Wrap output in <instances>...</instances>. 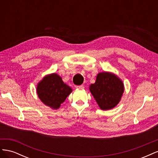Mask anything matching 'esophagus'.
I'll use <instances>...</instances> for the list:
<instances>
[{
	"label": "esophagus",
	"mask_w": 158,
	"mask_h": 158,
	"mask_svg": "<svg viewBox=\"0 0 158 158\" xmlns=\"http://www.w3.org/2000/svg\"><path fill=\"white\" fill-rule=\"evenodd\" d=\"M76 88H77V89H83L84 88V85H76Z\"/></svg>",
	"instance_id": "34e87169"
}]
</instances>
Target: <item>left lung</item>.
<instances>
[{
  "mask_svg": "<svg viewBox=\"0 0 158 158\" xmlns=\"http://www.w3.org/2000/svg\"><path fill=\"white\" fill-rule=\"evenodd\" d=\"M89 89L99 108L103 111L117 106L125 91L123 81L109 72L98 74L95 82L91 84Z\"/></svg>",
  "mask_w": 158,
  "mask_h": 158,
  "instance_id": "obj_1",
  "label": "left lung"
}]
</instances>
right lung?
I'll return each mask as SVG.
<instances>
[{"label": "right lung", "mask_w": 158, "mask_h": 158, "mask_svg": "<svg viewBox=\"0 0 158 158\" xmlns=\"http://www.w3.org/2000/svg\"><path fill=\"white\" fill-rule=\"evenodd\" d=\"M72 92L73 89L56 73L45 76L37 85L38 97L42 103L52 109H58Z\"/></svg>", "instance_id": "1"}]
</instances>
